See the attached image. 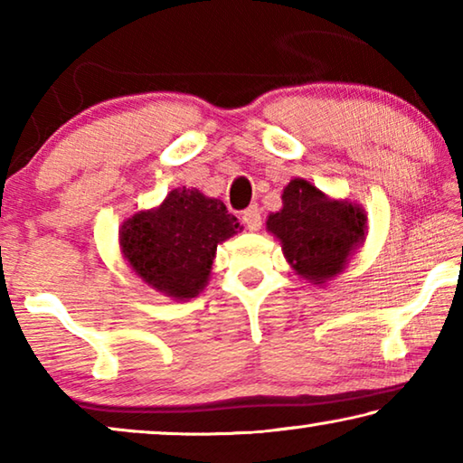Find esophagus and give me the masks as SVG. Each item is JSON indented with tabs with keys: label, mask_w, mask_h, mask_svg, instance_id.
Segmentation results:
<instances>
[{
	"label": "esophagus",
	"mask_w": 463,
	"mask_h": 463,
	"mask_svg": "<svg viewBox=\"0 0 463 463\" xmlns=\"http://www.w3.org/2000/svg\"><path fill=\"white\" fill-rule=\"evenodd\" d=\"M242 222H245L249 231H260L261 229V210L257 206L247 208L245 213H242Z\"/></svg>",
	"instance_id": "obj_1"
}]
</instances>
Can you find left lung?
Wrapping results in <instances>:
<instances>
[{
	"label": "left lung",
	"instance_id": "1",
	"mask_svg": "<svg viewBox=\"0 0 463 463\" xmlns=\"http://www.w3.org/2000/svg\"><path fill=\"white\" fill-rule=\"evenodd\" d=\"M284 208L269 214L268 229L281 241L288 263L315 284L336 276L362 245L365 214L349 202L328 200L304 179L286 185Z\"/></svg>",
	"mask_w": 463,
	"mask_h": 463
}]
</instances>
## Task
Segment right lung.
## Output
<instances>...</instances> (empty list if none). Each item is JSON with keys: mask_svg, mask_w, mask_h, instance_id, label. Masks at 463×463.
<instances>
[{"mask_svg": "<svg viewBox=\"0 0 463 463\" xmlns=\"http://www.w3.org/2000/svg\"><path fill=\"white\" fill-rule=\"evenodd\" d=\"M237 231V218L221 200L177 187L159 208L122 224L120 247L148 286L187 300L206 286L218 242Z\"/></svg>", "mask_w": 463, "mask_h": 463, "instance_id": "add662e5", "label": "right lung"}]
</instances>
